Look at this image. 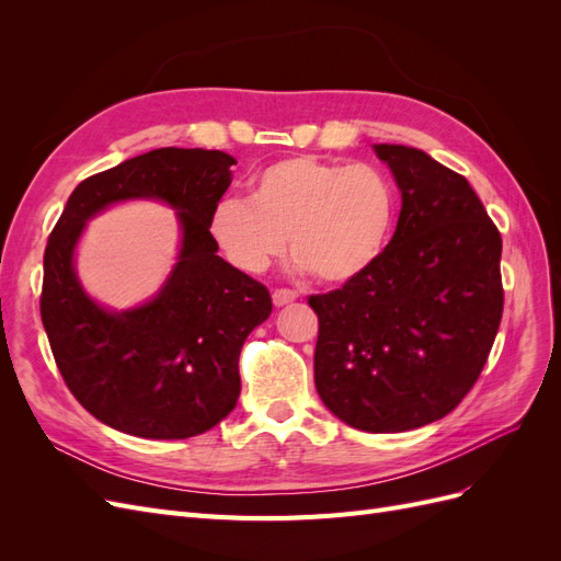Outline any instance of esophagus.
<instances>
[{
	"mask_svg": "<svg viewBox=\"0 0 561 561\" xmlns=\"http://www.w3.org/2000/svg\"><path fill=\"white\" fill-rule=\"evenodd\" d=\"M271 299H274V307H285V304H293L297 299V293L293 290H276L274 295H271Z\"/></svg>",
	"mask_w": 561,
	"mask_h": 561,
	"instance_id": "34e87169",
	"label": "esophagus"
}]
</instances>
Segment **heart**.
I'll return each instance as SVG.
<instances>
[{"label":"heart","mask_w":561,"mask_h":561,"mask_svg":"<svg viewBox=\"0 0 561 561\" xmlns=\"http://www.w3.org/2000/svg\"><path fill=\"white\" fill-rule=\"evenodd\" d=\"M396 222L398 192L379 168L290 157L254 173L248 198L219 201L208 231L245 274H262L290 239L299 271L346 285L381 260Z\"/></svg>","instance_id":"b5f03b06"}]
</instances>
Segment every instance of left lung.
Segmentation results:
<instances>
[{
	"instance_id": "1",
	"label": "left lung",
	"mask_w": 561,
	"mask_h": 561,
	"mask_svg": "<svg viewBox=\"0 0 561 561\" xmlns=\"http://www.w3.org/2000/svg\"><path fill=\"white\" fill-rule=\"evenodd\" d=\"M400 190L381 260L318 313L313 377L328 410L367 433L447 416L478 381L501 313V233L463 175L426 151L371 145Z\"/></svg>"
}]
</instances>
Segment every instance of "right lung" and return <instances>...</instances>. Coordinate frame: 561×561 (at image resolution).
Returning a JSON list of instances; mask_svg holds the SVG:
<instances>
[{
	"instance_id": "right-lung-1",
	"label": "right lung",
	"mask_w": 561,
	"mask_h": 561,
	"mask_svg": "<svg viewBox=\"0 0 561 561\" xmlns=\"http://www.w3.org/2000/svg\"><path fill=\"white\" fill-rule=\"evenodd\" d=\"M233 163L217 149L147 151L83 180L50 231L39 301L48 344L72 396L114 431L194 437L227 419L239 400V355L271 316V295L219 257L208 231ZM128 199L175 209L181 248L160 290L118 312L85 293L73 260L90 219Z\"/></svg>"
}]
</instances>
